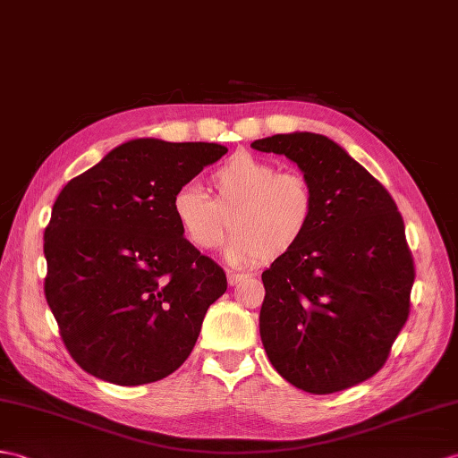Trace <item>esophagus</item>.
I'll return each mask as SVG.
<instances>
[{
  "label": "esophagus",
  "mask_w": 458,
  "mask_h": 458,
  "mask_svg": "<svg viewBox=\"0 0 458 458\" xmlns=\"http://www.w3.org/2000/svg\"><path fill=\"white\" fill-rule=\"evenodd\" d=\"M226 279H228V284H238L242 279H246V275L243 273H233V271H228L226 273Z\"/></svg>",
  "instance_id": "esophagus-1"
}]
</instances>
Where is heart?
I'll return each instance as SVG.
<instances>
[{"instance_id":"heart-1","label":"heart","mask_w":458,"mask_h":458,"mask_svg":"<svg viewBox=\"0 0 458 458\" xmlns=\"http://www.w3.org/2000/svg\"><path fill=\"white\" fill-rule=\"evenodd\" d=\"M210 197L181 185L172 197L177 226L191 246L212 251L230 228L225 258L233 265L279 259L296 250L316 212L314 189L299 172H277L267 159L240 152L208 175Z\"/></svg>"}]
</instances>
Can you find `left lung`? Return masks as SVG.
Segmentation results:
<instances>
[{"label": "left lung", "instance_id": "8db88e82", "mask_svg": "<svg viewBox=\"0 0 458 458\" xmlns=\"http://www.w3.org/2000/svg\"><path fill=\"white\" fill-rule=\"evenodd\" d=\"M253 150L286 156L316 195L310 230L261 281V342L275 370L310 394L355 386L390 355L410 314L416 271L394 199L342 146L275 134Z\"/></svg>", "mask_w": 458, "mask_h": 458}]
</instances>
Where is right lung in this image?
<instances>
[{
  "instance_id": "right-lung-1",
  "label": "right lung",
  "mask_w": 458,
  "mask_h": 458,
  "mask_svg": "<svg viewBox=\"0 0 458 458\" xmlns=\"http://www.w3.org/2000/svg\"><path fill=\"white\" fill-rule=\"evenodd\" d=\"M228 148L136 138L68 181L45 230L47 302L72 359L119 386L165 378L193 351L226 275L172 212Z\"/></svg>"
}]
</instances>
